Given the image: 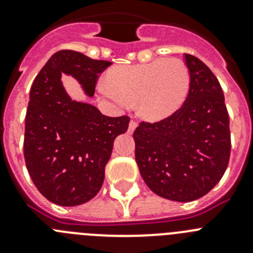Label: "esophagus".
<instances>
[{"mask_svg": "<svg viewBox=\"0 0 253 253\" xmlns=\"http://www.w3.org/2000/svg\"><path fill=\"white\" fill-rule=\"evenodd\" d=\"M137 123H135V122H134V120H131V122L130 123H129V128H128V133L129 134H131V133H133V131L134 130H135V128H137Z\"/></svg>", "mask_w": 253, "mask_h": 253, "instance_id": "obj_1", "label": "esophagus"}]
</instances>
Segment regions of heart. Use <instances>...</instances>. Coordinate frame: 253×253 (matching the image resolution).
Returning a JSON list of instances; mask_svg holds the SVG:
<instances>
[{"mask_svg": "<svg viewBox=\"0 0 253 253\" xmlns=\"http://www.w3.org/2000/svg\"><path fill=\"white\" fill-rule=\"evenodd\" d=\"M105 97L120 106L135 101L137 113L148 122H160L177 111L190 87V73L178 58L154 59L118 66L106 75Z\"/></svg>", "mask_w": 253, "mask_h": 253, "instance_id": "1", "label": "heart"}]
</instances>
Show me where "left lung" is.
Here are the masks:
<instances>
[{"label":"left lung","instance_id":"obj_1","mask_svg":"<svg viewBox=\"0 0 253 253\" xmlns=\"http://www.w3.org/2000/svg\"><path fill=\"white\" fill-rule=\"evenodd\" d=\"M190 88L184 105L166 119L139 124L135 161L147 186L173 202L207 195L227 169L229 116L220 84L199 58L185 54Z\"/></svg>","mask_w":253,"mask_h":253}]
</instances>
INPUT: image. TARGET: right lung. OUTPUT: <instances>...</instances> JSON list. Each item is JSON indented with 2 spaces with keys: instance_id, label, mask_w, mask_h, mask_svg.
<instances>
[{
  "instance_id": "right-lung-1",
  "label": "right lung",
  "mask_w": 253,
  "mask_h": 253,
  "mask_svg": "<svg viewBox=\"0 0 253 253\" xmlns=\"http://www.w3.org/2000/svg\"><path fill=\"white\" fill-rule=\"evenodd\" d=\"M75 50L51 55L34 80L25 118L24 157L31 180L49 202L76 207L96 196L114 140L128 129L129 116L110 118L64 90L62 75L72 76L92 97L99 73L110 66Z\"/></svg>"
}]
</instances>
